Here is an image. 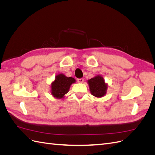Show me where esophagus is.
<instances>
[{"label": "esophagus", "instance_id": "34e87169", "mask_svg": "<svg viewBox=\"0 0 155 155\" xmlns=\"http://www.w3.org/2000/svg\"><path fill=\"white\" fill-rule=\"evenodd\" d=\"M78 83H83L84 81V79L83 78H79L77 79Z\"/></svg>", "mask_w": 155, "mask_h": 155}]
</instances>
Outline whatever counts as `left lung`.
Here are the masks:
<instances>
[{
    "label": "left lung",
    "mask_w": 155,
    "mask_h": 155,
    "mask_svg": "<svg viewBox=\"0 0 155 155\" xmlns=\"http://www.w3.org/2000/svg\"><path fill=\"white\" fill-rule=\"evenodd\" d=\"M91 94L97 97H101L105 95L107 85L105 83L104 78L101 76H96L88 80Z\"/></svg>",
    "instance_id": "8db88e82"
}]
</instances>
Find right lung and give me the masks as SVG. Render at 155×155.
Here are the masks:
<instances>
[{
    "label": "right lung",
    "mask_w": 155,
    "mask_h": 155,
    "mask_svg": "<svg viewBox=\"0 0 155 155\" xmlns=\"http://www.w3.org/2000/svg\"><path fill=\"white\" fill-rule=\"evenodd\" d=\"M75 82L76 80L72 77H67L63 74L57 75L51 85V94L56 98L61 99L68 92L70 85Z\"/></svg>",
    "instance_id": "1"
}]
</instances>
